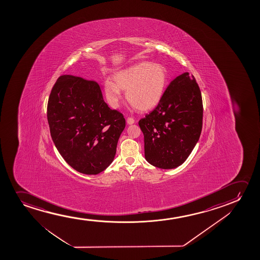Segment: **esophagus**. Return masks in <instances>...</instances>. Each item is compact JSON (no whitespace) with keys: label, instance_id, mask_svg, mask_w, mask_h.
Here are the masks:
<instances>
[{"label":"esophagus","instance_id":"34e87169","mask_svg":"<svg viewBox=\"0 0 260 260\" xmlns=\"http://www.w3.org/2000/svg\"><path fill=\"white\" fill-rule=\"evenodd\" d=\"M134 122H135V120H134L133 118L128 117V119H127V123H128V125L133 124Z\"/></svg>","mask_w":260,"mask_h":260}]
</instances>
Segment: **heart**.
Returning a JSON list of instances; mask_svg holds the SVG:
<instances>
[{
	"mask_svg": "<svg viewBox=\"0 0 260 260\" xmlns=\"http://www.w3.org/2000/svg\"><path fill=\"white\" fill-rule=\"evenodd\" d=\"M113 81H106L104 84L105 96L112 107H119L123 90L128 103L139 110L149 111L160 103L169 77L162 64L141 62L117 72Z\"/></svg>",
	"mask_w": 260,
	"mask_h": 260,
	"instance_id": "1",
	"label": "heart"
}]
</instances>
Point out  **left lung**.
Here are the masks:
<instances>
[{"label":"left lung","mask_w":260,"mask_h":260,"mask_svg":"<svg viewBox=\"0 0 260 260\" xmlns=\"http://www.w3.org/2000/svg\"><path fill=\"white\" fill-rule=\"evenodd\" d=\"M203 100L193 75L184 73L171 81L154 109L139 121L145 158L153 166L171 170L185 162L203 128Z\"/></svg>","instance_id":"1"}]
</instances>
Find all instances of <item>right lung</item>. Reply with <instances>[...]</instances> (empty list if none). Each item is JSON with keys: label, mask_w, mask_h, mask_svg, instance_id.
I'll return each instance as SVG.
<instances>
[{"label": "right lung", "mask_w": 260, "mask_h": 260, "mask_svg": "<svg viewBox=\"0 0 260 260\" xmlns=\"http://www.w3.org/2000/svg\"><path fill=\"white\" fill-rule=\"evenodd\" d=\"M47 117L55 146L75 171L96 175L112 164L125 119L104 101L98 82L61 75L51 89Z\"/></svg>", "instance_id": "right-lung-1"}]
</instances>
